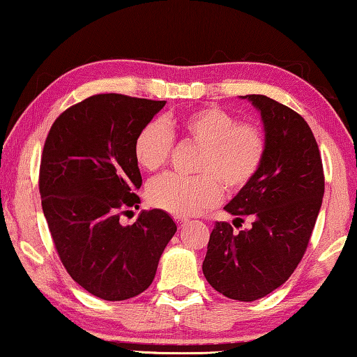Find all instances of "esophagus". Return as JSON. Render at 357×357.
<instances>
[{
	"label": "esophagus",
	"mask_w": 357,
	"mask_h": 357,
	"mask_svg": "<svg viewBox=\"0 0 357 357\" xmlns=\"http://www.w3.org/2000/svg\"><path fill=\"white\" fill-rule=\"evenodd\" d=\"M174 222L178 224V227H183V225H185L189 222V219L188 218H181V216H176L174 218Z\"/></svg>",
	"instance_id": "1"
}]
</instances>
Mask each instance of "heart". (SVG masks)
Wrapping results in <instances>:
<instances>
[{
	"mask_svg": "<svg viewBox=\"0 0 357 357\" xmlns=\"http://www.w3.org/2000/svg\"><path fill=\"white\" fill-rule=\"evenodd\" d=\"M173 135L200 149L194 163L197 176L163 174L151 181L146 194L152 206L176 216H194L214 206L222 188L229 194L248 188L268 148L267 135L257 123L238 122L229 111L208 106L163 123H146L133 143L138 165L146 172L165 167L173 152Z\"/></svg>",
	"mask_w": 357,
	"mask_h": 357,
	"instance_id": "1",
	"label": "heart"
}]
</instances>
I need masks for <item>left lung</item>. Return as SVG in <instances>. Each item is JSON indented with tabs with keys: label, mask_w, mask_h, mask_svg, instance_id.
Instances as JSON below:
<instances>
[{
	"label": "left lung",
	"mask_w": 357,
	"mask_h": 357,
	"mask_svg": "<svg viewBox=\"0 0 357 357\" xmlns=\"http://www.w3.org/2000/svg\"><path fill=\"white\" fill-rule=\"evenodd\" d=\"M260 111L268 148L252 183L224 209L252 219L235 234L216 222L209 235L203 275L222 296L240 302L262 298L301 264L324 195V169L314 135L305 119L265 95H246Z\"/></svg>",
	"instance_id": "obj_1"
}]
</instances>
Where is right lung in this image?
Masks as SVG:
<instances>
[{
	"label": "right lung",
	"instance_id": "add662e5",
	"mask_svg": "<svg viewBox=\"0 0 357 357\" xmlns=\"http://www.w3.org/2000/svg\"><path fill=\"white\" fill-rule=\"evenodd\" d=\"M165 101L92 95L55 119L44 143L39 194L55 250L79 286L103 301L148 289L176 231L162 209L119 222L141 203L133 143Z\"/></svg>",
	"mask_w": 357,
	"mask_h": 357
}]
</instances>
